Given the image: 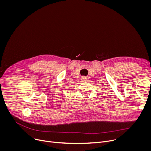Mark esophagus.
Listing matches in <instances>:
<instances>
[{"label": "esophagus", "mask_w": 151, "mask_h": 151, "mask_svg": "<svg viewBox=\"0 0 151 151\" xmlns=\"http://www.w3.org/2000/svg\"><path fill=\"white\" fill-rule=\"evenodd\" d=\"M86 79H87V78H86L85 77H82V81H86Z\"/></svg>", "instance_id": "1"}]
</instances>
